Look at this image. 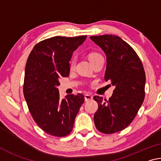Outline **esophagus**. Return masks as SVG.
<instances>
[{
	"label": "esophagus",
	"mask_w": 161,
	"mask_h": 161,
	"mask_svg": "<svg viewBox=\"0 0 161 161\" xmlns=\"http://www.w3.org/2000/svg\"><path fill=\"white\" fill-rule=\"evenodd\" d=\"M93 99V97L92 96V95L89 94H86L84 95V99H85L86 102H88V101H90Z\"/></svg>",
	"instance_id": "esophagus-1"
}]
</instances>
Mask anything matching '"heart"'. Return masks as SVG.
<instances>
[{"mask_svg": "<svg viewBox=\"0 0 161 161\" xmlns=\"http://www.w3.org/2000/svg\"><path fill=\"white\" fill-rule=\"evenodd\" d=\"M99 57H102V55L99 54V53H92L89 54V60L92 62V61L94 60V59H97L98 58H99ZM76 62H77V58H76V57H73V58L71 59L70 62H69V67L71 68V69H73V68L75 67Z\"/></svg>", "mask_w": 161, "mask_h": 161, "instance_id": "heart-1", "label": "heart"}]
</instances>
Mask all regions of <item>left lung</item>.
I'll use <instances>...</instances> for the list:
<instances>
[{
  "label": "left lung",
  "instance_id": "8db88e82",
  "mask_svg": "<svg viewBox=\"0 0 161 161\" xmlns=\"http://www.w3.org/2000/svg\"><path fill=\"white\" fill-rule=\"evenodd\" d=\"M107 56L106 81L115 86L108 101L94 97L98 110L94 120L97 129L110 134L121 131L134 119L145 97L146 74L142 62L130 46L116 35L91 36Z\"/></svg>",
  "mask_w": 161,
  "mask_h": 161
}]
</instances>
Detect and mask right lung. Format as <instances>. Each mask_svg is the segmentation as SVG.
Listing matches in <instances>:
<instances>
[{"label": "right lung", "mask_w": 161, "mask_h": 161, "mask_svg": "<svg viewBox=\"0 0 161 161\" xmlns=\"http://www.w3.org/2000/svg\"><path fill=\"white\" fill-rule=\"evenodd\" d=\"M86 36H56L40 42L26 62L23 93L30 112L45 132L62 137L72 130L84 102L83 94H67L60 99L59 78L69 77L72 54Z\"/></svg>", "instance_id": "add662e5"}]
</instances>
